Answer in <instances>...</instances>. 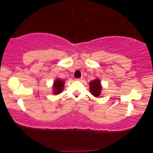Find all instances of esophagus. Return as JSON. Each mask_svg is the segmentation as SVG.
Returning <instances> with one entry per match:
<instances>
[{
  "mask_svg": "<svg viewBox=\"0 0 153 153\" xmlns=\"http://www.w3.org/2000/svg\"><path fill=\"white\" fill-rule=\"evenodd\" d=\"M83 79V77H80V78H78V79H76V80H77V81H81V80Z\"/></svg>",
  "mask_w": 153,
  "mask_h": 153,
  "instance_id": "obj_1",
  "label": "esophagus"
}]
</instances>
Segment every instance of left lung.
<instances>
[{"mask_svg": "<svg viewBox=\"0 0 153 153\" xmlns=\"http://www.w3.org/2000/svg\"><path fill=\"white\" fill-rule=\"evenodd\" d=\"M89 88L90 93L94 97L97 98L101 94L102 87L101 85V82H100V79H98V78L92 80V81L89 83Z\"/></svg>", "mask_w": 153, "mask_h": 153, "instance_id": "obj_1", "label": "left lung"}]
</instances>
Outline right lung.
I'll return each mask as SVG.
<instances>
[{
  "instance_id": "obj_1",
  "label": "right lung",
  "mask_w": 153,
  "mask_h": 153,
  "mask_svg": "<svg viewBox=\"0 0 153 153\" xmlns=\"http://www.w3.org/2000/svg\"><path fill=\"white\" fill-rule=\"evenodd\" d=\"M65 81L63 79L56 78L55 79L53 85V94L54 95L59 94L63 92L64 88Z\"/></svg>"
}]
</instances>
